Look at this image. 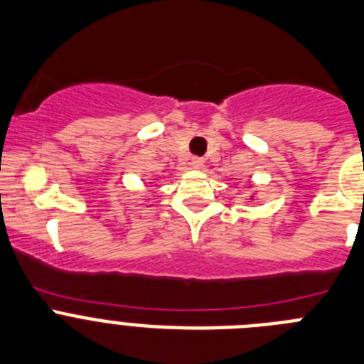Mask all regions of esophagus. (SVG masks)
<instances>
[{
	"label": "esophagus",
	"instance_id": "1",
	"mask_svg": "<svg viewBox=\"0 0 364 364\" xmlns=\"http://www.w3.org/2000/svg\"><path fill=\"white\" fill-rule=\"evenodd\" d=\"M203 163H205V159H203V158H192V161H190V166H192V168H201Z\"/></svg>",
	"mask_w": 364,
	"mask_h": 364
}]
</instances>
